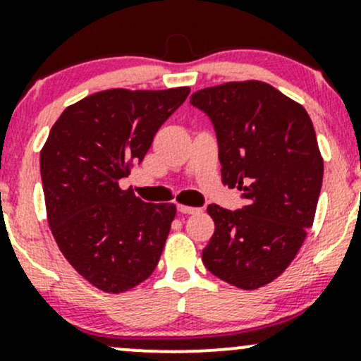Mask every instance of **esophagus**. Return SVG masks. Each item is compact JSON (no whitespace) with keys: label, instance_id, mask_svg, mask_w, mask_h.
I'll return each instance as SVG.
<instances>
[{"label":"esophagus","instance_id":"1","mask_svg":"<svg viewBox=\"0 0 361 361\" xmlns=\"http://www.w3.org/2000/svg\"><path fill=\"white\" fill-rule=\"evenodd\" d=\"M177 210L180 213H185V215H196V213H200L201 210L200 208H195V207H185V204H179L177 207Z\"/></svg>","mask_w":361,"mask_h":361}]
</instances>
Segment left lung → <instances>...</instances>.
<instances>
[{
  "instance_id": "obj_1",
  "label": "left lung",
  "mask_w": 361,
  "mask_h": 361,
  "mask_svg": "<svg viewBox=\"0 0 361 361\" xmlns=\"http://www.w3.org/2000/svg\"><path fill=\"white\" fill-rule=\"evenodd\" d=\"M191 104L215 126L222 182L246 200L235 212L208 207L215 232L201 258L227 284L258 289L288 269L313 226L324 158L312 118L262 80L204 87Z\"/></svg>"
}]
</instances>
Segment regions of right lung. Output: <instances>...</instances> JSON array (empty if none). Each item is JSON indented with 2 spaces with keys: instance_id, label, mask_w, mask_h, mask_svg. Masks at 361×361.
Masks as SVG:
<instances>
[{
  "instance_id": "obj_1",
  "label": "right lung",
  "mask_w": 361,
  "mask_h": 361,
  "mask_svg": "<svg viewBox=\"0 0 361 361\" xmlns=\"http://www.w3.org/2000/svg\"><path fill=\"white\" fill-rule=\"evenodd\" d=\"M189 87L106 89L63 110L41 149L46 216L77 274L104 293H123L153 274L173 203H145L118 180L148 153L154 134Z\"/></svg>"
}]
</instances>
